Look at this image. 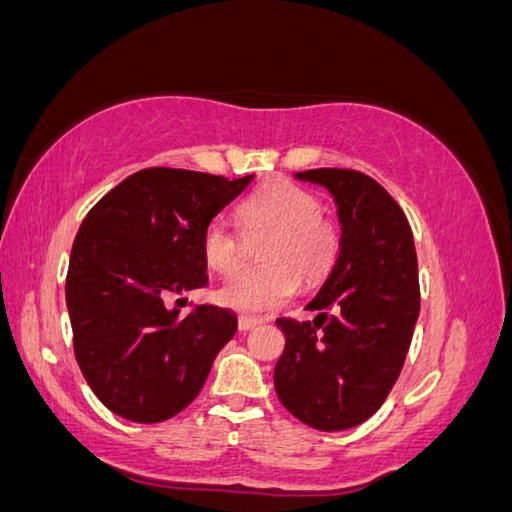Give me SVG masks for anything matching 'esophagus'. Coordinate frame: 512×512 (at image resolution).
<instances>
[{
    "mask_svg": "<svg viewBox=\"0 0 512 512\" xmlns=\"http://www.w3.org/2000/svg\"><path fill=\"white\" fill-rule=\"evenodd\" d=\"M262 322H259L257 317H239V331H250L255 329V326H259Z\"/></svg>",
    "mask_w": 512,
    "mask_h": 512,
    "instance_id": "obj_1",
    "label": "esophagus"
}]
</instances>
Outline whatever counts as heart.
<instances>
[{
	"label": "heart",
	"mask_w": 512,
	"mask_h": 512,
	"mask_svg": "<svg viewBox=\"0 0 512 512\" xmlns=\"http://www.w3.org/2000/svg\"><path fill=\"white\" fill-rule=\"evenodd\" d=\"M322 211V200L315 193L278 181L255 190L239 204L236 213L243 237L223 220H211L202 234V253L220 276L240 268L247 240L267 239L260 251L263 269L225 280L216 299L241 312L273 310L296 292L299 280L317 285L329 276L340 255V230Z\"/></svg>",
	"instance_id": "heart-1"
}]
</instances>
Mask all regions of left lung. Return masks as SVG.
Returning <instances> with one entry per match:
<instances>
[{
    "label": "left lung",
    "instance_id": "8db88e82",
    "mask_svg": "<svg viewBox=\"0 0 512 512\" xmlns=\"http://www.w3.org/2000/svg\"><path fill=\"white\" fill-rule=\"evenodd\" d=\"M296 179L329 188L342 225L340 255L305 305L317 317L276 319L285 352L273 384L301 423L347 430L384 404L409 352L421 310L414 234L400 204L368 174L319 167Z\"/></svg>",
    "mask_w": 512,
    "mask_h": 512
}]
</instances>
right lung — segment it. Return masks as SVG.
Returning a JSON list of instances; mask_svg holds the SVG:
<instances>
[{
  "mask_svg": "<svg viewBox=\"0 0 512 512\" xmlns=\"http://www.w3.org/2000/svg\"><path fill=\"white\" fill-rule=\"evenodd\" d=\"M253 174L147 167L103 195L75 234L66 305L82 375L112 414L135 423L177 416L202 391L236 317L195 305L167 310L172 294L207 285L202 234Z\"/></svg>",
  "mask_w": 512,
  "mask_h": 512,
  "instance_id": "add662e5",
  "label": "right lung"
}]
</instances>
